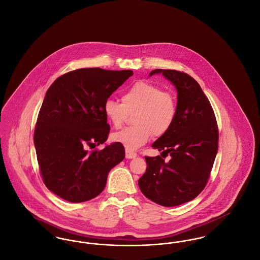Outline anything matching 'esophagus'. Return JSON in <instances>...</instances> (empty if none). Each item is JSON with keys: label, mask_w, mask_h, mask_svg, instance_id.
<instances>
[{"label": "esophagus", "mask_w": 260, "mask_h": 260, "mask_svg": "<svg viewBox=\"0 0 260 260\" xmlns=\"http://www.w3.org/2000/svg\"><path fill=\"white\" fill-rule=\"evenodd\" d=\"M136 156H137V154L135 153V152H133V151H129V150H125V158L126 159H134V158H136Z\"/></svg>", "instance_id": "34e87169"}]
</instances>
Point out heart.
<instances>
[{"label": "heart", "mask_w": 260, "mask_h": 260, "mask_svg": "<svg viewBox=\"0 0 260 260\" xmlns=\"http://www.w3.org/2000/svg\"><path fill=\"white\" fill-rule=\"evenodd\" d=\"M103 110L115 127H120L128 114L135 113V125L112 135L115 142L132 151L144 145L153 135L157 137L166 135L176 118L177 105L172 92L162 91L151 83L139 82L124 91L122 103L107 99Z\"/></svg>", "instance_id": "1"}]
</instances>
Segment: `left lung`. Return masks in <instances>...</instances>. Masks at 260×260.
<instances>
[{
    "instance_id": "8db88e82",
    "label": "left lung",
    "mask_w": 260,
    "mask_h": 260,
    "mask_svg": "<svg viewBox=\"0 0 260 260\" xmlns=\"http://www.w3.org/2000/svg\"><path fill=\"white\" fill-rule=\"evenodd\" d=\"M177 91V113L170 131L152 147L165 156L145 157L147 169L138 185L145 197L164 207L196 198L207 184L218 149V129L210 101L197 81L176 70L156 69ZM170 156L169 161L164 158Z\"/></svg>"
}]
</instances>
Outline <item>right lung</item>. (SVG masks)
<instances>
[{"mask_svg":"<svg viewBox=\"0 0 260 260\" xmlns=\"http://www.w3.org/2000/svg\"><path fill=\"white\" fill-rule=\"evenodd\" d=\"M134 75L132 70L83 68L57 78L41 106L34 133L38 162L45 185L71 203L95 198L108 173L124 159V146L102 150L110 132L103 106Z\"/></svg>","mask_w":260,"mask_h":260,"instance_id":"1","label":"right lung"}]
</instances>
